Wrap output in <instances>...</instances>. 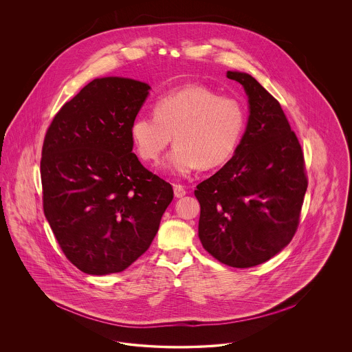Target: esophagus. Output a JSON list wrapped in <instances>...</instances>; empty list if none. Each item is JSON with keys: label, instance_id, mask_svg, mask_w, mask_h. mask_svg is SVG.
Listing matches in <instances>:
<instances>
[{"label": "esophagus", "instance_id": "obj_1", "mask_svg": "<svg viewBox=\"0 0 352 352\" xmlns=\"http://www.w3.org/2000/svg\"><path fill=\"white\" fill-rule=\"evenodd\" d=\"M174 195H175L177 198H182V197L186 195V190H184V187L182 184H174Z\"/></svg>", "mask_w": 352, "mask_h": 352}]
</instances>
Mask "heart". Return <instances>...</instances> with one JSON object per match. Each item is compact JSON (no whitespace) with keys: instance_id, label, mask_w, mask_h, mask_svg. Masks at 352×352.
I'll return each mask as SVG.
<instances>
[{"instance_id":"heart-1","label":"heart","mask_w":352,"mask_h":352,"mask_svg":"<svg viewBox=\"0 0 352 352\" xmlns=\"http://www.w3.org/2000/svg\"><path fill=\"white\" fill-rule=\"evenodd\" d=\"M247 122L245 105L239 99L220 96L204 85H188L158 98L154 113L134 118L131 137L138 155L155 162L174 135L165 168L187 175L199 166L210 170L231 160Z\"/></svg>"}]
</instances>
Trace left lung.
I'll use <instances>...</instances> for the list:
<instances>
[{
	"instance_id": "obj_1",
	"label": "left lung",
	"mask_w": 352,
	"mask_h": 352,
	"mask_svg": "<svg viewBox=\"0 0 352 352\" xmlns=\"http://www.w3.org/2000/svg\"><path fill=\"white\" fill-rule=\"evenodd\" d=\"M248 95L247 131L234 157L194 191L199 239L232 268L263 264L297 232L307 188L303 151L280 102L251 75L227 71Z\"/></svg>"
}]
</instances>
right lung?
I'll return each instance as SVG.
<instances>
[{"label": "right lung", "mask_w": 352, "mask_h": 352, "mask_svg": "<svg viewBox=\"0 0 352 352\" xmlns=\"http://www.w3.org/2000/svg\"><path fill=\"white\" fill-rule=\"evenodd\" d=\"M149 89L133 79H95L58 111L45 135L43 211L68 261L84 273L133 264L173 201L171 184L132 153L131 125Z\"/></svg>", "instance_id": "1"}]
</instances>
